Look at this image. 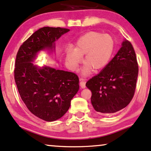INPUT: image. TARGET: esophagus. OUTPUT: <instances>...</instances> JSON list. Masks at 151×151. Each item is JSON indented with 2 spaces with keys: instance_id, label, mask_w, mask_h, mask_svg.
I'll use <instances>...</instances> for the list:
<instances>
[{
  "instance_id": "esophagus-1",
  "label": "esophagus",
  "mask_w": 151,
  "mask_h": 151,
  "mask_svg": "<svg viewBox=\"0 0 151 151\" xmlns=\"http://www.w3.org/2000/svg\"><path fill=\"white\" fill-rule=\"evenodd\" d=\"M80 86L81 88H86V82L82 79H80Z\"/></svg>"
}]
</instances>
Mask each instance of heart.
Returning a JSON list of instances; mask_svg holds the SVG:
<instances>
[{
  "label": "heart",
  "mask_w": 151,
  "mask_h": 151,
  "mask_svg": "<svg viewBox=\"0 0 151 151\" xmlns=\"http://www.w3.org/2000/svg\"><path fill=\"white\" fill-rule=\"evenodd\" d=\"M114 42L109 34L100 32L90 31L78 40L74 50L68 49L66 53V60L72 70H77L83 57L86 64L83 70L84 75L89 74L91 68L95 71L103 69L109 61L113 53Z\"/></svg>",
  "instance_id": "b5f03b06"
}]
</instances>
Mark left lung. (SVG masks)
<instances>
[{"label":"left lung","instance_id":"left-lung-1","mask_svg":"<svg viewBox=\"0 0 151 151\" xmlns=\"http://www.w3.org/2000/svg\"><path fill=\"white\" fill-rule=\"evenodd\" d=\"M138 72L134 49L125 40L112 60L86 83L95 110L107 115L126 107L134 96Z\"/></svg>","mask_w":151,"mask_h":151}]
</instances>
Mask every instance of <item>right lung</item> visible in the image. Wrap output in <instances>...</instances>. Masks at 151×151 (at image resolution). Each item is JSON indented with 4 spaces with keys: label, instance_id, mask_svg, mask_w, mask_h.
I'll use <instances>...</instances> for the list:
<instances>
[{
    "label": "right lung",
    "instance_id": "obj_1",
    "mask_svg": "<svg viewBox=\"0 0 151 151\" xmlns=\"http://www.w3.org/2000/svg\"><path fill=\"white\" fill-rule=\"evenodd\" d=\"M70 29L43 27L21 45L15 60L14 80L21 98L32 114L46 121H54L68 111L79 88L75 73L33 65L37 53L55 49V42Z\"/></svg>",
    "mask_w": 151,
    "mask_h": 151
}]
</instances>
